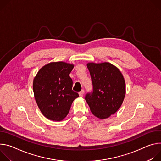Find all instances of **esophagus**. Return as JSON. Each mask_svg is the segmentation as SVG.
Here are the masks:
<instances>
[{
	"instance_id": "obj_1",
	"label": "esophagus",
	"mask_w": 161,
	"mask_h": 161,
	"mask_svg": "<svg viewBox=\"0 0 161 161\" xmlns=\"http://www.w3.org/2000/svg\"><path fill=\"white\" fill-rule=\"evenodd\" d=\"M84 90H82L81 92H80L79 93V96H80V97H83V95H84Z\"/></svg>"
}]
</instances>
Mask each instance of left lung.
<instances>
[{
	"label": "left lung",
	"mask_w": 161,
	"mask_h": 161,
	"mask_svg": "<svg viewBox=\"0 0 161 161\" xmlns=\"http://www.w3.org/2000/svg\"><path fill=\"white\" fill-rule=\"evenodd\" d=\"M93 92L86 97L93 114L100 119L109 118L121 107L125 96V82L119 69L109 63H88Z\"/></svg>",
	"instance_id": "left-lung-1"
}]
</instances>
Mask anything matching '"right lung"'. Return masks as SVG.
<instances>
[{"label": "right lung", "mask_w": 161, "mask_h": 161, "mask_svg": "<svg viewBox=\"0 0 161 161\" xmlns=\"http://www.w3.org/2000/svg\"><path fill=\"white\" fill-rule=\"evenodd\" d=\"M74 65L63 61L43 66L33 80L34 98L42 113L48 119L61 121L68 114L71 103L79 97L72 90L69 74Z\"/></svg>", "instance_id": "obj_1"}]
</instances>
